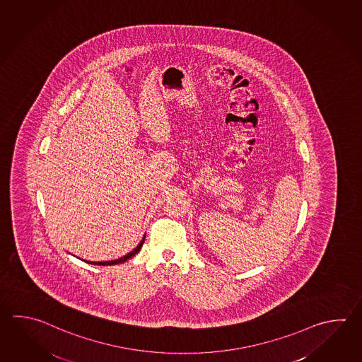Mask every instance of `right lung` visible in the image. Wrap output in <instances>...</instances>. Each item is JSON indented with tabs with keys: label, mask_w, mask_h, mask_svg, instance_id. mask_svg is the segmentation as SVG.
I'll return each instance as SVG.
<instances>
[{
	"label": "right lung",
	"mask_w": 362,
	"mask_h": 362,
	"mask_svg": "<svg viewBox=\"0 0 362 362\" xmlns=\"http://www.w3.org/2000/svg\"><path fill=\"white\" fill-rule=\"evenodd\" d=\"M144 238H146V236L141 238V243H139V245H138L133 251H130L129 254H126V255H124L122 258H118L116 259V260H110V262H90V260H85V262H86V263H89V264H94V266H115V264L124 263V262H126L127 259H130L132 257H134L136 252H139V250L141 249V246H143V243H144Z\"/></svg>",
	"instance_id": "1"
}]
</instances>
